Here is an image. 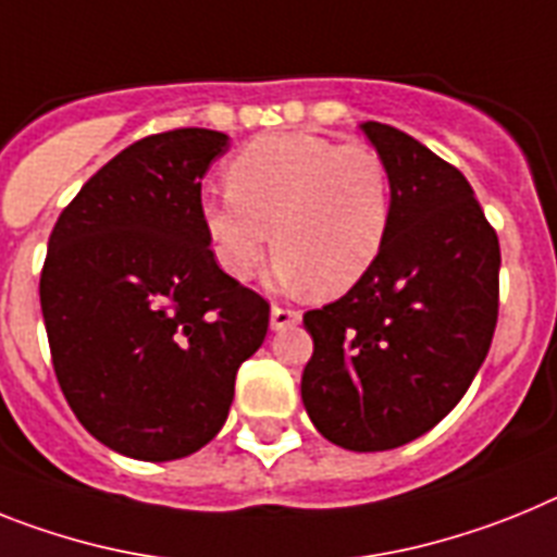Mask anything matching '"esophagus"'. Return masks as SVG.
Here are the masks:
<instances>
[{"label": "esophagus", "mask_w": 557, "mask_h": 557, "mask_svg": "<svg viewBox=\"0 0 557 557\" xmlns=\"http://www.w3.org/2000/svg\"><path fill=\"white\" fill-rule=\"evenodd\" d=\"M301 321V312L289 310V307H273L270 310V330H287V326H296Z\"/></svg>", "instance_id": "34e87169"}]
</instances>
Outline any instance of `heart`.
<instances>
[{"label":"heart","instance_id":"heart-1","mask_svg":"<svg viewBox=\"0 0 557 557\" xmlns=\"http://www.w3.org/2000/svg\"><path fill=\"white\" fill-rule=\"evenodd\" d=\"M225 180V197L202 199V227L233 278H250L273 242L275 282L335 296L355 287L386 245L392 180L372 146L278 132L247 143Z\"/></svg>","mask_w":557,"mask_h":557}]
</instances>
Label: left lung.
<instances>
[{"label": "left lung", "mask_w": 557, "mask_h": 557, "mask_svg": "<svg viewBox=\"0 0 557 557\" xmlns=\"http://www.w3.org/2000/svg\"><path fill=\"white\" fill-rule=\"evenodd\" d=\"M392 180V225L372 270L304 315L301 400L346 450H392L462 400L498 318V236L459 169L386 123H360Z\"/></svg>", "instance_id": "1"}]
</instances>
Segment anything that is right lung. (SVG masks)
Wrapping results in <instances>:
<instances>
[{
    "instance_id": "right-lung-1",
    "label": "right lung",
    "mask_w": 557,
    "mask_h": 557,
    "mask_svg": "<svg viewBox=\"0 0 557 557\" xmlns=\"http://www.w3.org/2000/svg\"><path fill=\"white\" fill-rule=\"evenodd\" d=\"M231 137L174 129L112 157L61 211L41 270L52 369L107 448L171 462L220 434L270 304L213 259L202 177Z\"/></svg>"
}]
</instances>
